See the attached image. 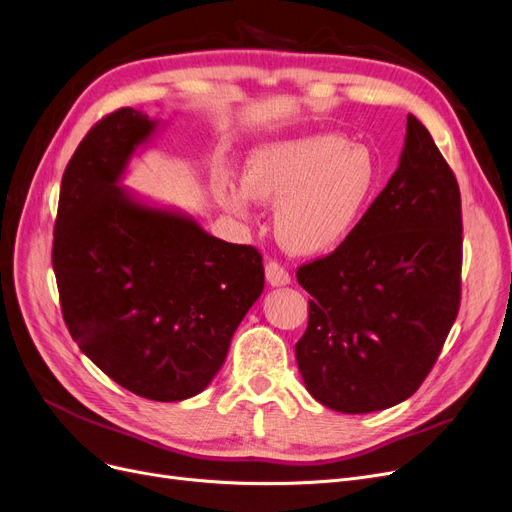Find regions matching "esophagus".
Masks as SVG:
<instances>
[{
  "label": "esophagus",
  "instance_id": "1",
  "mask_svg": "<svg viewBox=\"0 0 512 512\" xmlns=\"http://www.w3.org/2000/svg\"><path fill=\"white\" fill-rule=\"evenodd\" d=\"M264 275H267V283L271 288H281V285L290 283V273L277 262H269L267 267H264Z\"/></svg>",
  "mask_w": 512,
  "mask_h": 512
}]
</instances>
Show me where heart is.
Wrapping results in <instances>:
<instances>
[{
	"label": "heart",
	"instance_id": "1",
	"mask_svg": "<svg viewBox=\"0 0 512 512\" xmlns=\"http://www.w3.org/2000/svg\"><path fill=\"white\" fill-rule=\"evenodd\" d=\"M243 187L214 185L224 212L252 220L254 199L275 208V237L294 256L330 252L349 237L372 201L380 166L376 155L340 134H306L264 142L248 153Z\"/></svg>",
	"mask_w": 512,
	"mask_h": 512
}]
</instances>
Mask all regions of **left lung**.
I'll return each mask as SVG.
<instances>
[{
    "instance_id": "1",
    "label": "left lung",
    "mask_w": 512,
    "mask_h": 512,
    "mask_svg": "<svg viewBox=\"0 0 512 512\" xmlns=\"http://www.w3.org/2000/svg\"><path fill=\"white\" fill-rule=\"evenodd\" d=\"M460 269L456 176L407 115L397 172L336 252L296 273L313 296L296 344L306 391L342 414L412 397L456 321Z\"/></svg>"
}]
</instances>
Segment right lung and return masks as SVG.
Returning <instances> with one entry per match:
<instances>
[{"label": "right lung", "mask_w": 512, "mask_h": 512, "mask_svg": "<svg viewBox=\"0 0 512 512\" xmlns=\"http://www.w3.org/2000/svg\"><path fill=\"white\" fill-rule=\"evenodd\" d=\"M161 128L128 107L81 140L60 185L52 264L81 353L130 393L168 403L214 380L264 267L250 245L121 187Z\"/></svg>", "instance_id": "add662e5"}]
</instances>
